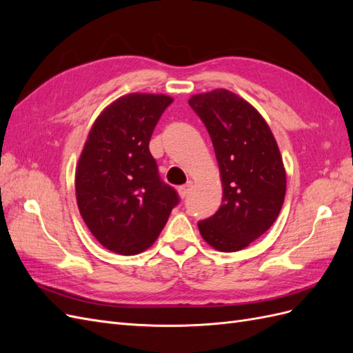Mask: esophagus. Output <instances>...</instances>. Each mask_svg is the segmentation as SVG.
<instances>
[{
    "mask_svg": "<svg viewBox=\"0 0 353 353\" xmlns=\"http://www.w3.org/2000/svg\"><path fill=\"white\" fill-rule=\"evenodd\" d=\"M191 188H193V181H188L187 184H184V185L178 187V193H179V196H181V197L184 199V197H187V196L190 194Z\"/></svg>",
    "mask_w": 353,
    "mask_h": 353,
    "instance_id": "obj_1",
    "label": "esophagus"
}]
</instances>
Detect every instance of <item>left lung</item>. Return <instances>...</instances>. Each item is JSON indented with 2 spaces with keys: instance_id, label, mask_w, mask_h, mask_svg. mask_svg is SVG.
Wrapping results in <instances>:
<instances>
[{
  "instance_id": "left-lung-1",
  "label": "left lung",
  "mask_w": 353,
  "mask_h": 353,
  "mask_svg": "<svg viewBox=\"0 0 353 353\" xmlns=\"http://www.w3.org/2000/svg\"><path fill=\"white\" fill-rule=\"evenodd\" d=\"M212 138L222 181V205L200 221L201 237L219 252H239L268 231L284 203L285 169L261 113L228 90L188 100Z\"/></svg>"
}]
</instances>
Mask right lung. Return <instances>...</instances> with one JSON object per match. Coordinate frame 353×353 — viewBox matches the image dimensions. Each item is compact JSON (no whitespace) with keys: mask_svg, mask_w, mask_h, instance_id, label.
I'll list each match as a JSON object with an SVG mask.
<instances>
[{"mask_svg":"<svg viewBox=\"0 0 353 353\" xmlns=\"http://www.w3.org/2000/svg\"><path fill=\"white\" fill-rule=\"evenodd\" d=\"M172 101L163 94L123 95L100 113L85 141L74 175L78 208L92 236L117 254L150 248L179 201L148 150Z\"/></svg>","mask_w":353,"mask_h":353,"instance_id":"obj_1","label":"right lung"}]
</instances>
